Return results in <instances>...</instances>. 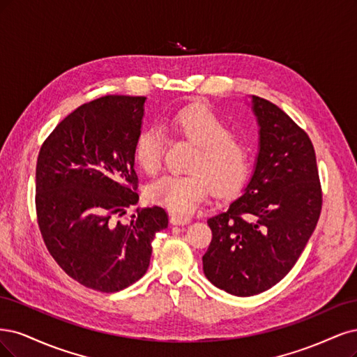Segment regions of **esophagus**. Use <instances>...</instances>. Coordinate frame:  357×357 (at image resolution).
I'll use <instances>...</instances> for the list:
<instances>
[{
    "mask_svg": "<svg viewBox=\"0 0 357 357\" xmlns=\"http://www.w3.org/2000/svg\"><path fill=\"white\" fill-rule=\"evenodd\" d=\"M170 222L174 225H187L191 222V218L190 216H182L178 213H172L170 215Z\"/></svg>",
    "mask_w": 357,
    "mask_h": 357,
    "instance_id": "esophagus-1",
    "label": "esophagus"
}]
</instances>
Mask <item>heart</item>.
<instances>
[{"mask_svg":"<svg viewBox=\"0 0 357 357\" xmlns=\"http://www.w3.org/2000/svg\"><path fill=\"white\" fill-rule=\"evenodd\" d=\"M170 128L197 146L188 165V175L163 176L146 190L148 199L174 213L188 215L212 194L220 199L236 195L252 169L248 144L231 135V128L206 105H191L169 120ZM163 135L151 128L135 142L136 163L148 175H155L163 163Z\"/></svg>","mask_w":357,"mask_h":357,"instance_id":"b5f03b06","label":"heart"}]
</instances>
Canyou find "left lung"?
Masks as SVG:
<instances>
[{
	"label": "left lung",
	"mask_w": 357,
	"mask_h": 357,
	"mask_svg": "<svg viewBox=\"0 0 357 357\" xmlns=\"http://www.w3.org/2000/svg\"><path fill=\"white\" fill-rule=\"evenodd\" d=\"M252 99L261 128L254 176L225 212L208 220L212 241L203 255L206 278L237 296L267 291L292 270L324 202L305 130L270 100Z\"/></svg>",
	"instance_id": "obj_1"
}]
</instances>
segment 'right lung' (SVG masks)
<instances>
[{
  "instance_id": "obj_1",
  "label": "right lung",
  "mask_w": 357,
  "mask_h": 357,
  "mask_svg": "<svg viewBox=\"0 0 357 357\" xmlns=\"http://www.w3.org/2000/svg\"><path fill=\"white\" fill-rule=\"evenodd\" d=\"M144 96L108 95L83 103L41 145L36 174L37 222L50 255L89 289L119 292L139 280L167 212L137 208L135 142Z\"/></svg>"
}]
</instances>
